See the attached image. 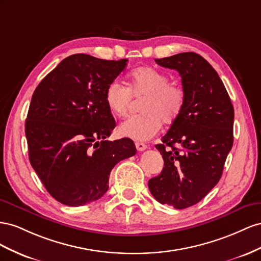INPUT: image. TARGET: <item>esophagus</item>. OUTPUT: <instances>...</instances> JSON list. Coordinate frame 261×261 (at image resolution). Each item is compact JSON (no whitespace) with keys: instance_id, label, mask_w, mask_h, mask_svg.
<instances>
[{"instance_id":"1","label":"esophagus","mask_w":261,"mask_h":261,"mask_svg":"<svg viewBox=\"0 0 261 261\" xmlns=\"http://www.w3.org/2000/svg\"><path fill=\"white\" fill-rule=\"evenodd\" d=\"M136 147H137V150L138 151H144V150H146L147 148V145L146 144H144V143H142V142H136Z\"/></svg>"}]
</instances>
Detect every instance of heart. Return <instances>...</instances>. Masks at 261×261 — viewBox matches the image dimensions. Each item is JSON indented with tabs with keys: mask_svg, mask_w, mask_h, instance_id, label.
I'll use <instances>...</instances> for the list:
<instances>
[{
	"mask_svg": "<svg viewBox=\"0 0 261 261\" xmlns=\"http://www.w3.org/2000/svg\"><path fill=\"white\" fill-rule=\"evenodd\" d=\"M165 73L151 66H140L129 76V88L114 81L105 91V102L113 115L124 117L132 106V97L143 99L142 115L132 116L119 125L122 137L137 141L152 139L161 130L162 122L173 124L186 105V92L181 85L169 83Z\"/></svg>",
	"mask_w": 261,
	"mask_h": 261,
	"instance_id": "heart-1",
	"label": "heart"
}]
</instances>
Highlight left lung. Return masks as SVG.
<instances>
[{
    "mask_svg": "<svg viewBox=\"0 0 261 261\" xmlns=\"http://www.w3.org/2000/svg\"><path fill=\"white\" fill-rule=\"evenodd\" d=\"M181 76L186 105L180 117L156 145L164 160L162 173L148 189L162 204L186 209L217 185L233 146L234 108L212 65L195 52L155 59Z\"/></svg>",
    "mask_w": 261,
    "mask_h": 261,
    "instance_id": "left-lung-1",
    "label": "left lung"
}]
</instances>
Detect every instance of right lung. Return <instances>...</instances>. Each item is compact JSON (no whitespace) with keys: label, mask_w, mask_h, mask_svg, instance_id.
<instances>
[{"label":"right lung","mask_w":261,"mask_h":261,"mask_svg":"<svg viewBox=\"0 0 261 261\" xmlns=\"http://www.w3.org/2000/svg\"><path fill=\"white\" fill-rule=\"evenodd\" d=\"M126 62L72 55L35 89L25 123L29 161L62 204L80 206L100 199L111 169L137 153L128 138L106 140L116 121L105 91Z\"/></svg>","instance_id":"1"}]
</instances>
